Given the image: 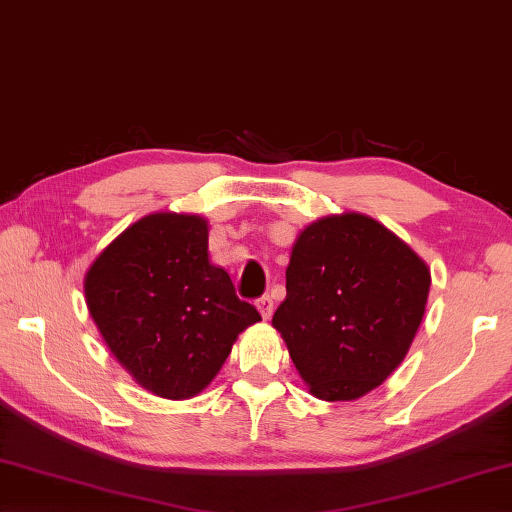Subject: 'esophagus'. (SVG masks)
Returning a JSON list of instances; mask_svg holds the SVG:
<instances>
[{
  "label": "esophagus",
  "instance_id": "esophagus-1",
  "mask_svg": "<svg viewBox=\"0 0 512 512\" xmlns=\"http://www.w3.org/2000/svg\"><path fill=\"white\" fill-rule=\"evenodd\" d=\"M273 308H275L273 297H270V295H264V297L257 299V310L262 313L264 319H270V315H273Z\"/></svg>",
  "mask_w": 512,
  "mask_h": 512
}]
</instances>
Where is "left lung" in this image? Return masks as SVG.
I'll list each match as a JSON object with an SVG mask.
<instances>
[{
  "label": "left lung",
  "mask_w": 512,
  "mask_h": 512,
  "mask_svg": "<svg viewBox=\"0 0 512 512\" xmlns=\"http://www.w3.org/2000/svg\"><path fill=\"white\" fill-rule=\"evenodd\" d=\"M428 290L430 268L384 224L328 215L295 239L273 326L310 393L350 402L402 364Z\"/></svg>",
  "instance_id": "1"
}]
</instances>
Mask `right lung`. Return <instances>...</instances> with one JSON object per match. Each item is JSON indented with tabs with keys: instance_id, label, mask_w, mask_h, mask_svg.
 <instances>
[{
	"instance_id": "right-lung-1",
	"label": "right lung",
	"mask_w": 512,
	"mask_h": 512,
	"mask_svg": "<svg viewBox=\"0 0 512 512\" xmlns=\"http://www.w3.org/2000/svg\"><path fill=\"white\" fill-rule=\"evenodd\" d=\"M90 317L135 382L188 399L213 382L237 335L262 315L208 259V222L153 213L128 226L84 277Z\"/></svg>"
}]
</instances>
